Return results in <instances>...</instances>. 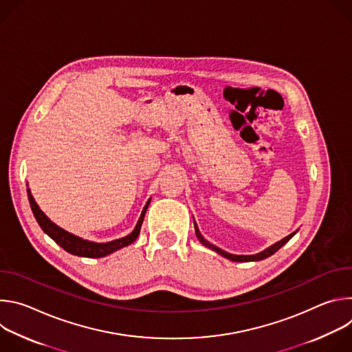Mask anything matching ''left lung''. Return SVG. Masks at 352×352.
<instances>
[{"label": "left lung", "mask_w": 352, "mask_h": 352, "mask_svg": "<svg viewBox=\"0 0 352 352\" xmlns=\"http://www.w3.org/2000/svg\"><path fill=\"white\" fill-rule=\"evenodd\" d=\"M193 226H195V232H196V236H197V239L202 242L205 246H208V248H210L212 250H214V252H217V254H220L221 256H224V258H227V259H230V261H232V262H254V261H263V259H266V258H269V256H272L273 254H276L277 250L281 248V246H284L295 234H296V231L295 232H292V234H289L288 236H285V238H283L281 241H278V242H276V243H273L272 246H269L267 249H265V250H262V252H259V254H256V255H232V254H228V252H226V250H223V249H220L219 246H216V245H213V243H210L209 241H206L204 236H202V234H200V231H199V228H197V226H196V223H193Z\"/></svg>", "instance_id": "8db88e82"}]
</instances>
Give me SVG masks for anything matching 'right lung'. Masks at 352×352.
I'll list each match as a JSON object with an SVG mask.
<instances>
[{
    "label": "right lung",
    "instance_id": "obj_1",
    "mask_svg": "<svg viewBox=\"0 0 352 352\" xmlns=\"http://www.w3.org/2000/svg\"><path fill=\"white\" fill-rule=\"evenodd\" d=\"M28 197H29V204H30V208H32V212L38 223V226L41 227V230L52 238L54 239L63 249H65L67 252L72 254V255H76V256H83V258H103V256H107L113 252H116V250L124 248V246H128L131 245L139 235L140 232V227H142V223H143V219H144V214H146V210L150 205V200L148 199L143 210H142V214L133 228V231L124 236V238H120V239H114V241H110V242H91V241H87V239H83L80 236H76L68 231H65L64 228L58 227L57 224H54L52 220H50L38 208V205L36 204L34 197L32 196L30 193V189L28 188Z\"/></svg>",
    "mask_w": 352,
    "mask_h": 352
}]
</instances>
